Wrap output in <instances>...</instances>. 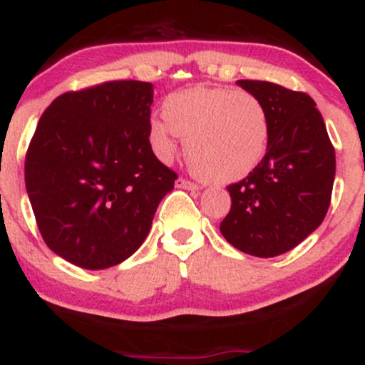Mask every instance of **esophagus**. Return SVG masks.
I'll list each match as a JSON object with an SVG mask.
<instances>
[{"label": "esophagus", "instance_id": "34e87169", "mask_svg": "<svg viewBox=\"0 0 365 365\" xmlns=\"http://www.w3.org/2000/svg\"><path fill=\"white\" fill-rule=\"evenodd\" d=\"M177 185L180 188H185V190H199V185H197V183L188 182V180H185V178H180L177 182Z\"/></svg>", "mask_w": 365, "mask_h": 365}]
</instances>
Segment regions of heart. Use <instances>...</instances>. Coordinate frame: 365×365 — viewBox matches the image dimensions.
Masks as SVG:
<instances>
[{"mask_svg":"<svg viewBox=\"0 0 365 365\" xmlns=\"http://www.w3.org/2000/svg\"><path fill=\"white\" fill-rule=\"evenodd\" d=\"M163 115L166 120L153 118L149 123L154 154L170 161L183 137L188 161L212 182L245 178L266 154L269 113L249 91L188 87L165 99Z\"/></svg>","mask_w":365,"mask_h":365,"instance_id":"1","label":"heart"}]
</instances>
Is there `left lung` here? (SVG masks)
Instances as JSON below:
<instances>
[{"label":"left lung","instance_id":"obj_1","mask_svg":"<svg viewBox=\"0 0 365 365\" xmlns=\"http://www.w3.org/2000/svg\"><path fill=\"white\" fill-rule=\"evenodd\" d=\"M237 83L266 106L269 142L257 168L228 185L232 209L220 232L240 252L276 257L324 220L336 171L334 149L311 96L273 82Z\"/></svg>","mask_w":365,"mask_h":365}]
</instances>
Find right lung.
<instances>
[{
	"mask_svg": "<svg viewBox=\"0 0 365 365\" xmlns=\"http://www.w3.org/2000/svg\"><path fill=\"white\" fill-rule=\"evenodd\" d=\"M149 82L66 92L43 113L25 158V187L46 245L83 269L135 252L177 173L154 156Z\"/></svg>",
	"mask_w": 365,
	"mask_h": 365,
	"instance_id": "obj_1",
	"label": "right lung"
}]
</instances>
